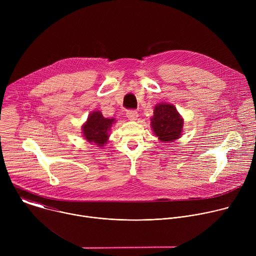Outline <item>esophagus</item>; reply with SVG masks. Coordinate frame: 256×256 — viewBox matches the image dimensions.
Masks as SVG:
<instances>
[{
    "label": "esophagus",
    "mask_w": 256,
    "mask_h": 256,
    "mask_svg": "<svg viewBox=\"0 0 256 256\" xmlns=\"http://www.w3.org/2000/svg\"><path fill=\"white\" fill-rule=\"evenodd\" d=\"M138 112L134 110V109H128L126 110V118L130 120H138Z\"/></svg>",
    "instance_id": "esophagus-1"
}]
</instances>
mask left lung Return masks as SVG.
I'll list each match as a JSON object with an SVG mask.
<instances>
[{
	"label": "left lung",
	"mask_w": 256,
	"mask_h": 256,
	"mask_svg": "<svg viewBox=\"0 0 256 256\" xmlns=\"http://www.w3.org/2000/svg\"><path fill=\"white\" fill-rule=\"evenodd\" d=\"M153 132L162 142H170L181 136L184 120L176 108L167 103H160L154 109V116L151 122Z\"/></svg>",
	"instance_id": "8db88e82"
}]
</instances>
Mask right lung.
I'll return each mask as SVG.
<instances>
[{
	"instance_id": "right-lung-1",
	"label": "right lung",
	"mask_w": 256,
	"mask_h": 256,
	"mask_svg": "<svg viewBox=\"0 0 256 256\" xmlns=\"http://www.w3.org/2000/svg\"><path fill=\"white\" fill-rule=\"evenodd\" d=\"M114 120L105 118L101 112H94L88 118L87 122L83 126V134L85 138L90 142L102 146L106 144L108 138V130H110Z\"/></svg>"
}]
</instances>
